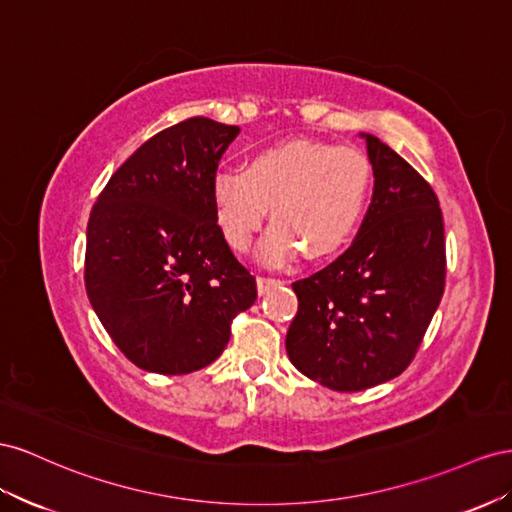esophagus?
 <instances>
[{"label":"esophagus","mask_w":512,"mask_h":512,"mask_svg":"<svg viewBox=\"0 0 512 512\" xmlns=\"http://www.w3.org/2000/svg\"><path fill=\"white\" fill-rule=\"evenodd\" d=\"M279 285H283V281H281V279H274V276H257V289H259V294H266L268 289L279 287Z\"/></svg>","instance_id":"obj_1"}]
</instances>
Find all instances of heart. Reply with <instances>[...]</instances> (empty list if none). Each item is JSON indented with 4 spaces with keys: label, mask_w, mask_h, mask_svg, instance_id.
Segmentation results:
<instances>
[{
    "label": "heart",
    "mask_w": 512,
    "mask_h": 512,
    "mask_svg": "<svg viewBox=\"0 0 512 512\" xmlns=\"http://www.w3.org/2000/svg\"><path fill=\"white\" fill-rule=\"evenodd\" d=\"M373 186L369 156L319 141H283L246 158L244 169L216 173L212 203L233 251L251 248L272 208L276 221L259 248L261 261L283 266L300 248L330 257L352 240Z\"/></svg>",
    "instance_id": "b5f03b06"
}]
</instances>
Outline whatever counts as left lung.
Returning <instances> with one entry per match:
<instances>
[{
	"instance_id": "1",
	"label": "left lung",
	"mask_w": 512,
	"mask_h": 512,
	"mask_svg": "<svg viewBox=\"0 0 512 512\" xmlns=\"http://www.w3.org/2000/svg\"><path fill=\"white\" fill-rule=\"evenodd\" d=\"M373 199L358 236L330 266L294 285L287 356L313 382L356 392L401 375L444 294V221L431 184L373 135Z\"/></svg>"
}]
</instances>
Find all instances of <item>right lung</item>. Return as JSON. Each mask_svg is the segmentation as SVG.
Returning <instances> with one entry per match:
<instances>
[{"mask_svg":"<svg viewBox=\"0 0 512 512\" xmlns=\"http://www.w3.org/2000/svg\"><path fill=\"white\" fill-rule=\"evenodd\" d=\"M238 126L188 118L145 141L98 195L85 244V289L120 352L143 371L208 367L231 319L257 298L223 236L212 182Z\"/></svg>","mask_w":512,"mask_h":512,"instance_id":"right-lung-1","label":"right lung"}]
</instances>
